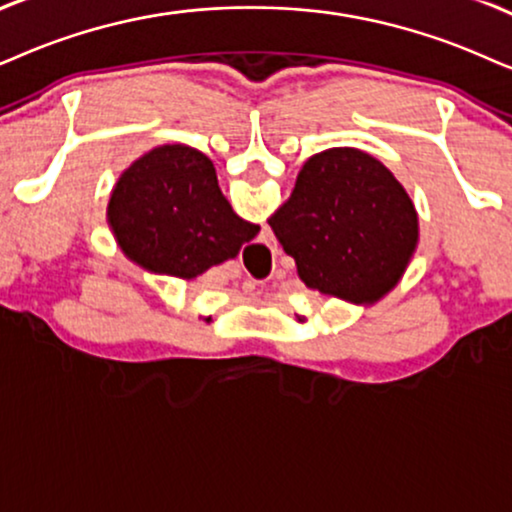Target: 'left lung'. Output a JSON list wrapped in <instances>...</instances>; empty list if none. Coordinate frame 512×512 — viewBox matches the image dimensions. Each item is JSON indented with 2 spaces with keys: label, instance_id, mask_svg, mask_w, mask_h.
Listing matches in <instances>:
<instances>
[{
  "label": "left lung",
  "instance_id": "left-lung-1",
  "mask_svg": "<svg viewBox=\"0 0 512 512\" xmlns=\"http://www.w3.org/2000/svg\"><path fill=\"white\" fill-rule=\"evenodd\" d=\"M307 288L352 304L394 290L418 245V212L397 177L359 148H328L269 217Z\"/></svg>",
  "mask_w": 512,
  "mask_h": 512
}]
</instances>
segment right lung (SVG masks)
Here are the masks:
<instances>
[{"instance_id":"1","label":"right lung","mask_w":512,"mask_h":512,"mask_svg":"<svg viewBox=\"0 0 512 512\" xmlns=\"http://www.w3.org/2000/svg\"><path fill=\"white\" fill-rule=\"evenodd\" d=\"M106 215L127 260L184 281L236 257L260 231L224 198L208 155L181 144L134 160L120 174Z\"/></svg>"}]
</instances>
